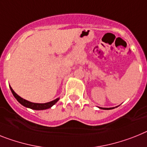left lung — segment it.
I'll list each match as a JSON object with an SVG mask.
<instances>
[{
  "label": "left lung",
  "instance_id": "1",
  "mask_svg": "<svg viewBox=\"0 0 147 147\" xmlns=\"http://www.w3.org/2000/svg\"><path fill=\"white\" fill-rule=\"evenodd\" d=\"M100 109H112L114 108H100Z\"/></svg>",
  "mask_w": 147,
  "mask_h": 147
}]
</instances>
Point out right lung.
<instances>
[{"instance_id":"obj_1","label":"right lung","mask_w":147,"mask_h":147,"mask_svg":"<svg viewBox=\"0 0 147 147\" xmlns=\"http://www.w3.org/2000/svg\"><path fill=\"white\" fill-rule=\"evenodd\" d=\"M10 90L12 91V94L13 96H15V98L21 104V105H23L24 106L27 108H30V109H35V110H44V109H49V108L52 107L55 103H56L57 101L59 100V99H56V100H53L51 102H46V103H34V102H31L30 101H27V100H24V99L21 98V96H19L18 95L16 94L15 91L12 90V88L11 87Z\"/></svg>"}]
</instances>
